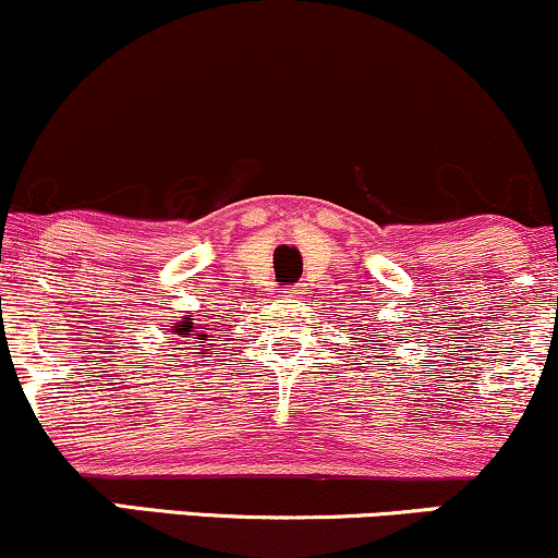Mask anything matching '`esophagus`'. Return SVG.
<instances>
[{
	"label": "esophagus",
	"mask_w": 558,
	"mask_h": 558,
	"mask_svg": "<svg viewBox=\"0 0 558 558\" xmlns=\"http://www.w3.org/2000/svg\"><path fill=\"white\" fill-rule=\"evenodd\" d=\"M283 293H286V296H299L301 288L299 286H288V288H283Z\"/></svg>",
	"instance_id": "34e87169"
}]
</instances>
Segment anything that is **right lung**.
Masks as SVG:
<instances>
[{"instance_id":"1","label":"right lung","mask_w":558,"mask_h":558,"mask_svg":"<svg viewBox=\"0 0 558 558\" xmlns=\"http://www.w3.org/2000/svg\"><path fill=\"white\" fill-rule=\"evenodd\" d=\"M191 328H194V323H191V317H185L183 323L178 325V328L172 330V332H175V336H185V338H189V336H194V330H191ZM204 341H207V336L198 338V343H204Z\"/></svg>"}]
</instances>
